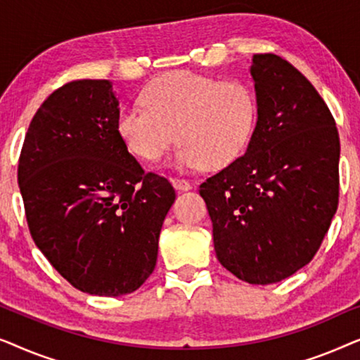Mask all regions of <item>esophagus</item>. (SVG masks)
Returning <instances> with one entry per match:
<instances>
[{
  "label": "esophagus",
  "mask_w": 360,
  "mask_h": 360,
  "mask_svg": "<svg viewBox=\"0 0 360 360\" xmlns=\"http://www.w3.org/2000/svg\"><path fill=\"white\" fill-rule=\"evenodd\" d=\"M172 185H174L175 190L179 191H188L191 190V184L188 180H184V179H172Z\"/></svg>",
  "instance_id": "obj_1"
}]
</instances>
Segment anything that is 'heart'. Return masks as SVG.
Wrapping results in <instances>:
<instances>
[{
  "label": "heart",
  "mask_w": 360,
  "mask_h": 360,
  "mask_svg": "<svg viewBox=\"0 0 360 360\" xmlns=\"http://www.w3.org/2000/svg\"><path fill=\"white\" fill-rule=\"evenodd\" d=\"M141 103L142 108L120 111L117 136L144 162L159 160L176 139V167L218 170L233 164L248 147L257 117L255 96L245 83L188 70L154 78Z\"/></svg>",
  "instance_id": "b5f03b06"
}]
</instances>
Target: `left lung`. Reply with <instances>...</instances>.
I'll return each mask as SVG.
<instances>
[{
    "mask_svg": "<svg viewBox=\"0 0 360 360\" xmlns=\"http://www.w3.org/2000/svg\"><path fill=\"white\" fill-rule=\"evenodd\" d=\"M257 122L245 154L200 185L216 257L252 285L277 283L314 257L339 196V134L326 103L292 63L255 53Z\"/></svg>",
    "mask_w": 360,
    "mask_h": 360,
    "instance_id": "obj_1",
    "label": "left lung"
}]
</instances>
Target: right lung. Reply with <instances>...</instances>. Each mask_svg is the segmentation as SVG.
Returning a JSON list of instances; mask_svg holds the SVG:
<instances>
[{
    "mask_svg": "<svg viewBox=\"0 0 360 360\" xmlns=\"http://www.w3.org/2000/svg\"><path fill=\"white\" fill-rule=\"evenodd\" d=\"M110 80H77L42 103L19 157L29 231L52 267L82 292L121 297L154 272L175 190L146 174L116 131Z\"/></svg>",
    "mask_w": 360,
    "mask_h": 360,
    "instance_id": "right-lung-1",
    "label": "right lung"
}]
</instances>
